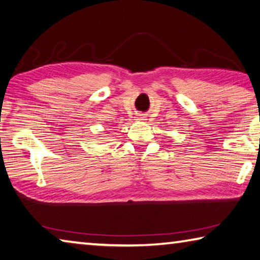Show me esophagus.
<instances>
[{"label": "esophagus", "mask_w": 260, "mask_h": 260, "mask_svg": "<svg viewBox=\"0 0 260 260\" xmlns=\"http://www.w3.org/2000/svg\"><path fill=\"white\" fill-rule=\"evenodd\" d=\"M139 117L138 118H140V120H144V117H143V115H138Z\"/></svg>", "instance_id": "34e87169"}]
</instances>
